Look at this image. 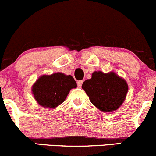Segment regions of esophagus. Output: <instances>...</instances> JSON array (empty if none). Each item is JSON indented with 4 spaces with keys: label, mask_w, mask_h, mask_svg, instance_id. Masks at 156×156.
<instances>
[{
    "label": "esophagus",
    "mask_w": 156,
    "mask_h": 156,
    "mask_svg": "<svg viewBox=\"0 0 156 156\" xmlns=\"http://www.w3.org/2000/svg\"><path fill=\"white\" fill-rule=\"evenodd\" d=\"M83 84V81H77V84H78V87H81L82 86Z\"/></svg>",
    "instance_id": "1"
}]
</instances>
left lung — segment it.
Instances as JSON below:
<instances>
[{
	"label": "left lung",
	"mask_w": 156,
	"mask_h": 156,
	"mask_svg": "<svg viewBox=\"0 0 156 156\" xmlns=\"http://www.w3.org/2000/svg\"><path fill=\"white\" fill-rule=\"evenodd\" d=\"M82 88L91 103L102 112L118 109L126 98L128 85L124 78L113 72H93L90 79L83 83Z\"/></svg>",
	"instance_id": "left-lung-1"
}]
</instances>
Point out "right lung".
<instances>
[{
    "mask_svg": "<svg viewBox=\"0 0 156 156\" xmlns=\"http://www.w3.org/2000/svg\"><path fill=\"white\" fill-rule=\"evenodd\" d=\"M75 87L77 84L72 75L57 72L41 76L33 84L31 91L40 106L53 108L63 103L69 91Z\"/></svg>",
    "mask_w": 156,
    "mask_h": 156,
    "instance_id": "1",
    "label": "right lung"
}]
</instances>
